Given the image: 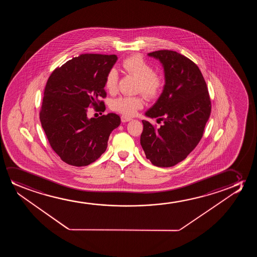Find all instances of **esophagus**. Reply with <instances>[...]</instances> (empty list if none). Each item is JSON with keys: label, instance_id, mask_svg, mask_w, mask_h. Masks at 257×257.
Returning <instances> with one entry per match:
<instances>
[{"label": "esophagus", "instance_id": "34e87169", "mask_svg": "<svg viewBox=\"0 0 257 257\" xmlns=\"http://www.w3.org/2000/svg\"><path fill=\"white\" fill-rule=\"evenodd\" d=\"M132 120V118L131 117H128V116H121V121L123 122V123H125V122H129V121H131Z\"/></svg>", "mask_w": 257, "mask_h": 257}]
</instances>
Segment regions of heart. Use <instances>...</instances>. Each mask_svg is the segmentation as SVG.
Listing matches in <instances>:
<instances>
[{
	"mask_svg": "<svg viewBox=\"0 0 257 257\" xmlns=\"http://www.w3.org/2000/svg\"><path fill=\"white\" fill-rule=\"evenodd\" d=\"M122 67L127 74L133 75L138 80L137 91L141 92L148 100L155 99L160 95L163 87V79L158 74L144 58L140 55L126 58L122 62ZM118 81V74L116 69H110L106 75L104 87L108 91H116ZM110 107L114 110L122 113L125 116H134L138 109L143 107V100L135 96H119L110 102Z\"/></svg>",
	"mask_w": 257,
	"mask_h": 257,
	"instance_id": "b5f03b06",
	"label": "heart"
}]
</instances>
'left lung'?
Listing matches in <instances>:
<instances>
[{
    "label": "left lung",
    "mask_w": 257,
    "mask_h": 257,
    "mask_svg": "<svg viewBox=\"0 0 257 257\" xmlns=\"http://www.w3.org/2000/svg\"><path fill=\"white\" fill-rule=\"evenodd\" d=\"M148 55L162 63L165 85L145 115L163 123L155 128L142 120L141 144L153 165L168 168L183 161L199 143L211 114V100L201 71L190 59L169 50Z\"/></svg>",
    "instance_id": "8db88e82"
}]
</instances>
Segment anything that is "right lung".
Listing matches in <instances>:
<instances>
[{
	"label": "right lung",
	"mask_w": 257,
	"mask_h": 257,
	"mask_svg": "<svg viewBox=\"0 0 257 257\" xmlns=\"http://www.w3.org/2000/svg\"><path fill=\"white\" fill-rule=\"evenodd\" d=\"M116 55L81 54L50 75L39 113L53 151L69 165H89L105 152L109 134L120 124L115 113L88 118V108L104 110L106 75Z\"/></svg>",
	"instance_id": "obj_1"
}]
</instances>
